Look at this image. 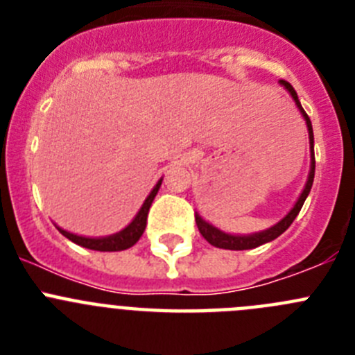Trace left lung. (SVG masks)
I'll list each match as a JSON object with an SVG mask.
<instances>
[{
	"instance_id": "8db88e82",
	"label": "left lung",
	"mask_w": 355,
	"mask_h": 355,
	"mask_svg": "<svg viewBox=\"0 0 355 355\" xmlns=\"http://www.w3.org/2000/svg\"><path fill=\"white\" fill-rule=\"evenodd\" d=\"M281 85H283L284 89L288 90V92L291 94V97L295 99V105L299 106L300 114L304 115V119H306V124H307V130H309V144H311V172H309V178H307V183H306V188L302 190V193H300L299 200H297V205L293 206V209H291L290 213H288L286 216H284L283 220L277 222V224L274 225V227L266 229V231H261V233H256V234H250V236H234V234H227V233H222L220 229L213 227L211 224H208L206 220H202L199 215H196V222H197V227H199L200 234L205 236L206 241H209L211 245L218 247V249H227V250H247V249H254V247H259L263 245V243H268V241L275 240L277 236H281V234L286 231L288 227L291 225V222L295 220V216L299 215V211L302 209L304 206V200H306V197L309 196V192H311V187H313V180H315V139H313V126H311V121H309V117H307V114L304 112L302 105H300L299 101V96H297V92H295V89L291 87L288 81L281 80Z\"/></svg>"
}]
</instances>
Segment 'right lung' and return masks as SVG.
<instances>
[{"label": "right lung", "instance_id": "obj_1", "mask_svg": "<svg viewBox=\"0 0 355 355\" xmlns=\"http://www.w3.org/2000/svg\"><path fill=\"white\" fill-rule=\"evenodd\" d=\"M159 184H162V180H159L158 183H156V187L153 188V192L149 193V197H147L146 202L142 205L140 211L137 213L133 222H131L126 229H122L121 233L112 234V236H106V238H85V236H78V234L67 233V231H64V229L60 227H58V231H60L65 238H69V240L78 243V245L85 247V249L101 250V252H114V250L130 249V247H133L135 243L140 240V236H142L144 231H146L147 213H149L150 205H153V200H155L156 193H158Z\"/></svg>", "mask_w": 355, "mask_h": 355}]
</instances>
